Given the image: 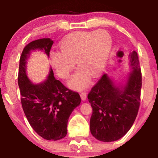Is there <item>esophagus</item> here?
<instances>
[{
  "label": "esophagus",
  "mask_w": 158,
  "mask_h": 158,
  "mask_svg": "<svg viewBox=\"0 0 158 158\" xmlns=\"http://www.w3.org/2000/svg\"><path fill=\"white\" fill-rule=\"evenodd\" d=\"M80 97H81V100H82L83 101H85L86 99H87V93L85 92H81V93L80 94Z\"/></svg>",
  "instance_id": "esophagus-1"
}]
</instances>
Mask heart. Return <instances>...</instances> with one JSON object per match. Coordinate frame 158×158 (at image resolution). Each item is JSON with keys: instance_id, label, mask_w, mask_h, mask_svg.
I'll return each instance as SVG.
<instances>
[{"instance_id": "1", "label": "heart", "mask_w": 158, "mask_h": 158, "mask_svg": "<svg viewBox=\"0 0 158 158\" xmlns=\"http://www.w3.org/2000/svg\"><path fill=\"white\" fill-rule=\"evenodd\" d=\"M112 39L105 30L78 31L66 36L60 43V52H52L50 63L58 77L66 79L74 67H79L68 81L69 87L81 90L87 87L89 76L98 77L108 61Z\"/></svg>"}]
</instances>
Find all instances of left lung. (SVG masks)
<instances>
[{"label":"left lung","instance_id":"1","mask_svg":"<svg viewBox=\"0 0 158 158\" xmlns=\"http://www.w3.org/2000/svg\"><path fill=\"white\" fill-rule=\"evenodd\" d=\"M129 59V73L124 83H116L106 73L88 94L92 108L90 131L101 142H114L123 137L137 115L142 88L137 52H131Z\"/></svg>","mask_w":158,"mask_h":158}]
</instances>
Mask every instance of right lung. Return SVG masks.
Instances as JSON below:
<instances>
[{"label": "right lung", "mask_w": 158, "mask_h": 158, "mask_svg": "<svg viewBox=\"0 0 158 158\" xmlns=\"http://www.w3.org/2000/svg\"><path fill=\"white\" fill-rule=\"evenodd\" d=\"M52 44L50 38H43L25 46L20 57L18 85L23 110L31 128L45 139L57 141L66 136L68 120L80 105V96L57 80L51 67L47 78L40 83L31 82L27 73L31 52L40 50L49 58Z\"/></svg>", "instance_id": "1"}]
</instances>
